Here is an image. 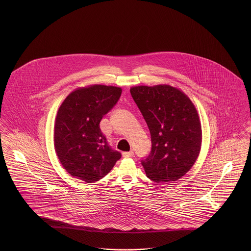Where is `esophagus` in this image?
<instances>
[{"label": "esophagus", "mask_w": 251, "mask_h": 251, "mask_svg": "<svg viewBox=\"0 0 251 251\" xmlns=\"http://www.w3.org/2000/svg\"><path fill=\"white\" fill-rule=\"evenodd\" d=\"M122 156L124 158H129V157H132L133 156V152L129 151V152H122Z\"/></svg>", "instance_id": "1"}]
</instances>
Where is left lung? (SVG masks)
Wrapping results in <instances>:
<instances>
[{
	"label": "left lung",
	"mask_w": 251,
	"mask_h": 251,
	"mask_svg": "<svg viewBox=\"0 0 251 251\" xmlns=\"http://www.w3.org/2000/svg\"><path fill=\"white\" fill-rule=\"evenodd\" d=\"M129 91L151 134V152L142 162L146 176L157 183L179 179L193 167L201 148L196 107L184 92L169 84L138 85Z\"/></svg>",
	"instance_id": "left-lung-1"
}]
</instances>
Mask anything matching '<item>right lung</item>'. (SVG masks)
<instances>
[{"label":"right lung","mask_w":251,"mask_h":251,"mask_svg":"<svg viewBox=\"0 0 251 251\" xmlns=\"http://www.w3.org/2000/svg\"><path fill=\"white\" fill-rule=\"evenodd\" d=\"M118 86L91 84L71 92L55 118L54 148L61 166L84 182L99 181L122 157L102 134L99 123L118 102Z\"/></svg>","instance_id":"add662e5"}]
</instances>
